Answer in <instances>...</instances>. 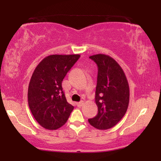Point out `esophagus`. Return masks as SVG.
I'll return each instance as SVG.
<instances>
[{"instance_id":"34e87169","label":"esophagus","mask_w":161,"mask_h":161,"mask_svg":"<svg viewBox=\"0 0 161 161\" xmlns=\"http://www.w3.org/2000/svg\"><path fill=\"white\" fill-rule=\"evenodd\" d=\"M83 104V102H77V106L78 107H81Z\"/></svg>"}]
</instances>
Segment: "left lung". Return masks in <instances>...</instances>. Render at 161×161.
Segmentation results:
<instances>
[{"mask_svg": "<svg viewBox=\"0 0 161 161\" xmlns=\"http://www.w3.org/2000/svg\"><path fill=\"white\" fill-rule=\"evenodd\" d=\"M89 58L98 66L95 96L98 113L88 121L97 129H109L126 113L130 97L129 82L123 69L111 57L97 54Z\"/></svg>", "mask_w": 161, "mask_h": 161, "instance_id": "8db88e82", "label": "left lung"}]
</instances>
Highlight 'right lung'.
<instances>
[{
    "mask_svg": "<svg viewBox=\"0 0 161 161\" xmlns=\"http://www.w3.org/2000/svg\"><path fill=\"white\" fill-rule=\"evenodd\" d=\"M80 54H52L37 64L28 91V106L40 126L56 130L66 123L74 107L67 102L62 82Z\"/></svg>",
    "mask_w": 161,
    "mask_h": 161,
    "instance_id": "right-lung-1",
    "label": "right lung"
}]
</instances>
